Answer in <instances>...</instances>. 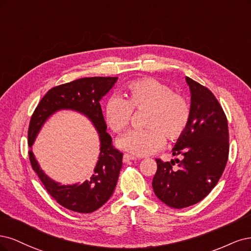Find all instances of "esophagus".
Returning <instances> with one entry per match:
<instances>
[{
	"label": "esophagus",
	"instance_id": "34e87169",
	"mask_svg": "<svg viewBox=\"0 0 251 251\" xmlns=\"http://www.w3.org/2000/svg\"><path fill=\"white\" fill-rule=\"evenodd\" d=\"M123 159H124V161L126 163V161H129V160H136L137 158L135 157V156H133V155H130V154H124V156H123Z\"/></svg>",
	"mask_w": 251,
	"mask_h": 251
}]
</instances>
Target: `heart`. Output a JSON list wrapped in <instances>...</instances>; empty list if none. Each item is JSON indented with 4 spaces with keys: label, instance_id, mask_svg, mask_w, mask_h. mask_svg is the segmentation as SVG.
<instances>
[{
    "label": "heart",
    "instance_id": "heart-1",
    "mask_svg": "<svg viewBox=\"0 0 251 251\" xmlns=\"http://www.w3.org/2000/svg\"><path fill=\"white\" fill-rule=\"evenodd\" d=\"M126 100L111 96L105 104L106 124L117 133L130 123L133 110H144L143 130H131L118 140V146L132 154L147 156L165 144L178 140L188 129L191 107L187 99L173 93L171 87L155 78H142L129 82L125 88Z\"/></svg>",
    "mask_w": 251,
    "mask_h": 251
}]
</instances>
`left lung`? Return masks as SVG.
Masks as SVG:
<instances>
[{
  "instance_id": "1",
  "label": "left lung",
  "mask_w": 251,
  "mask_h": 251,
  "mask_svg": "<svg viewBox=\"0 0 251 251\" xmlns=\"http://www.w3.org/2000/svg\"><path fill=\"white\" fill-rule=\"evenodd\" d=\"M191 91V120L173 148L174 160L156 158L152 188L168 206L183 208L206 197L219 181L228 159V126L223 108L207 87L185 77Z\"/></svg>"
}]
</instances>
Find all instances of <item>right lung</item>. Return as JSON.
<instances>
[{"label": "right lung", "mask_w": 251, "mask_h": 251, "mask_svg": "<svg viewBox=\"0 0 251 251\" xmlns=\"http://www.w3.org/2000/svg\"><path fill=\"white\" fill-rule=\"evenodd\" d=\"M118 77H87L55 86L40 100L31 117L28 129V145L31 148L40 128L50 116L60 109L81 112L90 119L100 137V156L90 179L81 184L61 185L49 178L29 150V159L48 193L60 205L70 211L88 214L100 208L115 191L122 168L123 153L112 145L106 132L100 100L114 86Z\"/></svg>", "instance_id": "add662e5"}]
</instances>
